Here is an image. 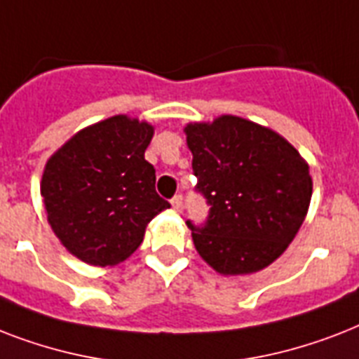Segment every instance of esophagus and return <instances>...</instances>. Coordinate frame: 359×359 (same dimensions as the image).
Here are the masks:
<instances>
[{"label":"esophagus","instance_id":"obj_1","mask_svg":"<svg viewBox=\"0 0 359 359\" xmlns=\"http://www.w3.org/2000/svg\"><path fill=\"white\" fill-rule=\"evenodd\" d=\"M171 205H173V208L175 210H180V208H182V196H175L173 199H171Z\"/></svg>","mask_w":359,"mask_h":359}]
</instances>
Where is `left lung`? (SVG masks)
Instances as JSON below:
<instances>
[{
	"instance_id": "left-lung-1",
	"label": "left lung",
	"mask_w": 359,
	"mask_h": 359,
	"mask_svg": "<svg viewBox=\"0 0 359 359\" xmlns=\"http://www.w3.org/2000/svg\"><path fill=\"white\" fill-rule=\"evenodd\" d=\"M196 190L210 205L186 225L197 253L224 276L259 272L278 259L306 219L309 165L273 130L235 115L184 128Z\"/></svg>"
}]
</instances>
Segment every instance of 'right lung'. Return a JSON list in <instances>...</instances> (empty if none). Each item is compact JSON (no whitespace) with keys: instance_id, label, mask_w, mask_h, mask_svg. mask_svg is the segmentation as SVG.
Returning <instances> with one entry per match:
<instances>
[{"instance_id":"obj_1","label":"right lung","mask_w":359,"mask_h":359,"mask_svg":"<svg viewBox=\"0 0 359 359\" xmlns=\"http://www.w3.org/2000/svg\"><path fill=\"white\" fill-rule=\"evenodd\" d=\"M154 128L115 115L72 135L42 173L48 224L80 261L114 266L128 259L156 214L169 208L156 194L145 160Z\"/></svg>"}]
</instances>
